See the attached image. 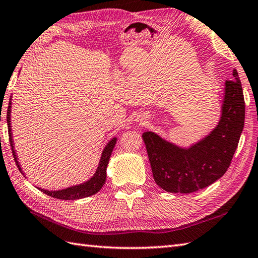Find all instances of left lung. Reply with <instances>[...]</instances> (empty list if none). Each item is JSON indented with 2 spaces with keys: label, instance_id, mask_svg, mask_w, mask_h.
<instances>
[{
  "label": "left lung",
  "instance_id": "1",
  "mask_svg": "<svg viewBox=\"0 0 258 258\" xmlns=\"http://www.w3.org/2000/svg\"><path fill=\"white\" fill-rule=\"evenodd\" d=\"M225 82L222 117L213 132L188 150L153 132L142 135L156 184L169 193L189 194L221 178L231 165L245 120V101L238 73Z\"/></svg>",
  "mask_w": 258,
  "mask_h": 258
}]
</instances>
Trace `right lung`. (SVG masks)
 Here are the masks:
<instances>
[{"mask_svg":"<svg viewBox=\"0 0 258 258\" xmlns=\"http://www.w3.org/2000/svg\"><path fill=\"white\" fill-rule=\"evenodd\" d=\"M7 119H8V128H9V140H10V145L12 147V153H13V157L14 161L18 165L19 169L21 171V167L19 165L18 162V157L15 155V151L13 147V140H12V133H11V101L9 102V107H8V115H7ZM115 143H116V139L111 140L107 143V145L104 149L102 153V157L100 164H98V167L96 169V172L90 180H87L86 183L81 184V185H76L73 186V187H69L65 189L61 190H46V189H42L40 188L43 193H45L46 195L54 197V199H58V200H65V201H71V200H79V199H84V197L91 196L96 194L98 190H100L103 185L105 184L106 180V167L109 161V157H111V154L113 152V149L115 146ZM22 172V171H21Z\"/></svg>","mask_w":258,"mask_h":258,"instance_id":"obj_1","label":"right lung"}]
</instances>
